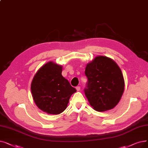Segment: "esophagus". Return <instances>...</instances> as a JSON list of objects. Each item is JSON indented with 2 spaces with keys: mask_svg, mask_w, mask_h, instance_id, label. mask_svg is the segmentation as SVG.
I'll return each instance as SVG.
<instances>
[{
  "mask_svg": "<svg viewBox=\"0 0 148 148\" xmlns=\"http://www.w3.org/2000/svg\"><path fill=\"white\" fill-rule=\"evenodd\" d=\"M76 89H77V91H80V87L79 86H77L76 88Z\"/></svg>",
  "mask_w": 148,
  "mask_h": 148,
  "instance_id": "esophagus-1",
  "label": "esophagus"
}]
</instances>
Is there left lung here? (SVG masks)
I'll return each instance as SVG.
<instances>
[{
    "instance_id": "obj_1",
    "label": "left lung",
    "mask_w": 148,
    "mask_h": 148,
    "mask_svg": "<svg viewBox=\"0 0 148 148\" xmlns=\"http://www.w3.org/2000/svg\"><path fill=\"white\" fill-rule=\"evenodd\" d=\"M85 73L88 78L85 94L95 110L105 111L118 104L125 82L116 63L105 56L96 57L86 65Z\"/></svg>"
}]
</instances>
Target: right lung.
Segmentation results:
<instances>
[{
	"label": "right lung",
	"mask_w": 148,
	"mask_h": 148,
	"mask_svg": "<svg viewBox=\"0 0 148 148\" xmlns=\"http://www.w3.org/2000/svg\"><path fill=\"white\" fill-rule=\"evenodd\" d=\"M62 67L49 62L38 69L31 83L35 103L42 111L59 114L65 111L76 89L62 75Z\"/></svg>",
	"instance_id": "1"
}]
</instances>
